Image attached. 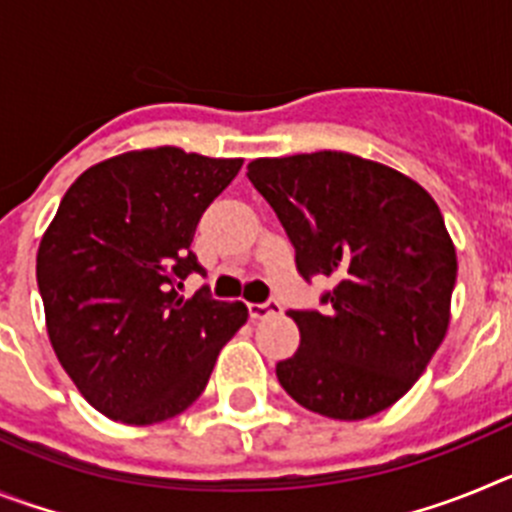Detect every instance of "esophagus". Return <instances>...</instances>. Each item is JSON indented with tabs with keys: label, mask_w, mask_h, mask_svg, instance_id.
Instances as JSON below:
<instances>
[{
	"label": "esophagus",
	"mask_w": 512,
	"mask_h": 512,
	"mask_svg": "<svg viewBox=\"0 0 512 512\" xmlns=\"http://www.w3.org/2000/svg\"><path fill=\"white\" fill-rule=\"evenodd\" d=\"M248 312H251L253 320H264V318H271V315H279V312H282V305H279L277 300L251 302V305H248Z\"/></svg>",
	"instance_id": "1"
}]
</instances>
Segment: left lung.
<instances>
[{"label":"left lung","mask_w":512,"mask_h":512,"mask_svg":"<svg viewBox=\"0 0 512 512\" xmlns=\"http://www.w3.org/2000/svg\"><path fill=\"white\" fill-rule=\"evenodd\" d=\"M248 179L287 230L302 279L336 282L325 312H287L300 348L277 364L279 384L325 418L382 413L449 330L456 248L436 200L410 176L343 151L256 158Z\"/></svg>","instance_id":"8db88e82"}]
</instances>
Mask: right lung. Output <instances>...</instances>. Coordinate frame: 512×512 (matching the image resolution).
Masks as SVG:
<instances>
[{
	"mask_svg": "<svg viewBox=\"0 0 512 512\" xmlns=\"http://www.w3.org/2000/svg\"><path fill=\"white\" fill-rule=\"evenodd\" d=\"M241 166L143 148L89 166L63 194L35 264L45 328L76 390L107 418L151 425L184 413L248 320L243 302L176 292L205 274L189 251L194 230Z\"/></svg>",
	"mask_w": 512,
	"mask_h": 512,
	"instance_id": "obj_1",
	"label": "right lung"
}]
</instances>
